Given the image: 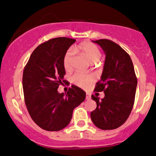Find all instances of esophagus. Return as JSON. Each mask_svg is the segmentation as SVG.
<instances>
[{
  "mask_svg": "<svg viewBox=\"0 0 156 156\" xmlns=\"http://www.w3.org/2000/svg\"><path fill=\"white\" fill-rule=\"evenodd\" d=\"M91 98V96L90 94H89V93L86 94V99L87 100H90Z\"/></svg>",
  "mask_w": 156,
  "mask_h": 156,
  "instance_id": "1",
  "label": "esophagus"
}]
</instances>
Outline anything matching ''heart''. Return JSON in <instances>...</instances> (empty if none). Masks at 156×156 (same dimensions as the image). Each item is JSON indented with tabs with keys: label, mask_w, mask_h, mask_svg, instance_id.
I'll list each match as a JSON object with an SVG mask.
<instances>
[{
	"label": "heart",
	"mask_w": 156,
	"mask_h": 156,
	"mask_svg": "<svg viewBox=\"0 0 156 156\" xmlns=\"http://www.w3.org/2000/svg\"><path fill=\"white\" fill-rule=\"evenodd\" d=\"M78 50L91 63H96L101 57V52L96 45L88 41H84L79 44ZM73 60V53L72 49H69L63 57V66L66 70H69L72 68ZM73 83L80 87H87L90 85L94 80L91 75L84 74L81 73H76L72 76Z\"/></svg>",
	"instance_id": "b5f03b06"
}]
</instances>
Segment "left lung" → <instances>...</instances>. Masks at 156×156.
Masks as SVG:
<instances>
[{
    "instance_id": "8db88e82",
    "label": "left lung",
    "mask_w": 156,
    "mask_h": 156,
    "mask_svg": "<svg viewBox=\"0 0 156 156\" xmlns=\"http://www.w3.org/2000/svg\"><path fill=\"white\" fill-rule=\"evenodd\" d=\"M101 47L105 54L100 80L95 91H104L105 97L91 96L96 109L91 113V119L98 128L112 130L122 125L133 107L137 78L129 55L118 44L107 39L92 41Z\"/></svg>"
}]
</instances>
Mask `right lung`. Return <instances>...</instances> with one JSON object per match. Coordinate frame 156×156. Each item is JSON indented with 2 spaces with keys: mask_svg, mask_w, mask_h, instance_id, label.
Segmentation results:
<instances>
[{
  "mask_svg": "<svg viewBox=\"0 0 156 156\" xmlns=\"http://www.w3.org/2000/svg\"><path fill=\"white\" fill-rule=\"evenodd\" d=\"M75 42L59 37L42 43L32 52L23 71L25 105L34 122L44 130L57 131L66 127L73 109L85 99V92L75 85L67 94L57 90L66 84L63 57Z\"/></svg>",
  "mask_w": 156,
  "mask_h": 156,
  "instance_id": "right-lung-1",
  "label": "right lung"
}]
</instances>
